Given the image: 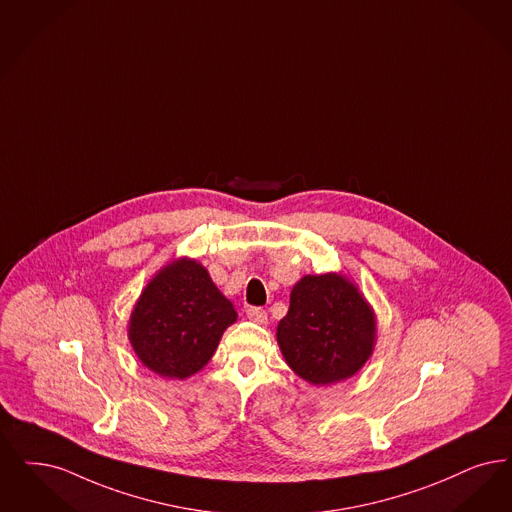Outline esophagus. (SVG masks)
I'll return each instance as SVG.
<instances>
[{"instance_id":"obj_1","label":"esophagus","mask_w":512,"mask_h":512,"mask_svg":"<svg viewBox=\"0 0 512 512\" xmlns=\"http://www.w3.org/2000/svg\"><path fill=\"white\" fill-rule=\"evenodd\" d=\"M247 318L255 324H266L268 316H266V310L261 307H249L246 310Z\"/></svg>"}]
</instances>
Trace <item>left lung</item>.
<instances>
[{"mask_svg":"<svg viewBox=\"0 0 512 512\" xmlns=\"http://www.w3.org/2000/svg\"><path fill=\"white\" fill-rule=\"evenodd\" d=\"M276 337L289 368L312 385H329L366 364L375 343V316L347 278L305 276L291 289Z\"/></svg>","mask_w":512,"mask_h":512,"instance_id":"8db88e82","label":"left lung"}]
</instances>
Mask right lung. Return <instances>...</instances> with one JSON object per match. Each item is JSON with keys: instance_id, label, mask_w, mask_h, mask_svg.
<instances>
[{"instance_id": "obj_1", "label": "right lung", "mask_w": 512, "mask_h": 512, "mask_svg": "<svg viewBox=\"0 0 512 512\" xmlns=\"http://www.w3.org/2000/svg\"><path fill=\"white\" fill-rule=\"evenodd\" d=\"M234 322L236 310L204 266L181 259L144 289L131 314L129 341L146 368L186 379L204 368Z\"/></svg>"}]
</instances>
